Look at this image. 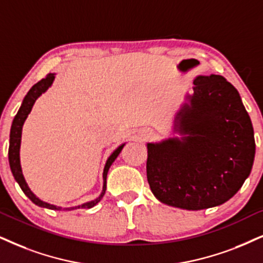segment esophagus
Listing matches in <instances>:
<instances>
[{
    "mask_svg": "<svg viewBox=\"0 0 263 263\" xmlns=\"http://www.w3.org/2000/svg\"><path fill=\"white\" fill-rule=\"evenodd\" d=\"M151 136H152V132L151 131H144V132H143V137H144V138L151 137Z\"/></svg>",
    "mask_w": 263,
    "mask_h": 263,
    "instance_id": "1",
    "label": "esophagus"
}]
</instances>
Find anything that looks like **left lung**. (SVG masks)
Segmentation results:
<instances>
[{"instance_id": "8db88e82", "label": "left lung", "mask_w": 263, "mask_h": 263, "mask_svg": "<svg viewBox=\"0 0 263 263\" xmlns=\"http://www.w3.org/2000/svg\"><path fill=\"white\" fill-rule=\"evenodd\" d=\"M176 116L182 139L148 143L147 179L164 204L202 210L229 200L250 175L254 128L239 92L221 75L198 76Z\"/></svg>"}]
</instances>
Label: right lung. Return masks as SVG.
Segmentation results:
<instances>
[{"instance_id":"add662e5","label":"right lung","mask_w":263,"mask_h":263,"mask_svg":"<svg viewBox=\"0 0 263 263\" xmlns=\"http://www.w3.org/2000/svg\"><path fill=\"white\" fill-rule=\"evenodd\" d=\"M53 80H54V74H48L45 79L40 80L37 84H35L34 86H32V87L30 88V91L28 92V95L25 96V98L22 103L21 108H19L18 112H16V115L14 116V120H13V122H12L11 135H9L8 159H9V166H11L12 174H13V176H14L15 181L18 182V184L21 185L22 191L25 193V195L30 199V200L34 202V204L41 206V208H47V209H51V210H62V208H59V206L47 204V202L40 200L39 198H36V195L34 194V193L30 191V188L28 187V184H26V182L24 179V176H23V174H22L21 159H19V149H21L23 125H24V121L26 120V118H28L30 111H31L32 105H34L36 99H37L43 92L47 91L49 86L52 85ZM124 145L125 144L120 145V147L116 149V151H114V153H112V154L108 158L107 164H105V166H104V172H103V181H104V183H103V191L101 193V195H99V197L93 201L86 202V204H82L80 206H75V208L63 209V210H74V209H91L96 204H97V202L101 201V199L103 198V195H104V193H105V189H107V175H108L109 167H110L112 162L115 161V159L118 158V155L120 154V152L122 151V148H124Z\"/></svg>"}]
</instances>
